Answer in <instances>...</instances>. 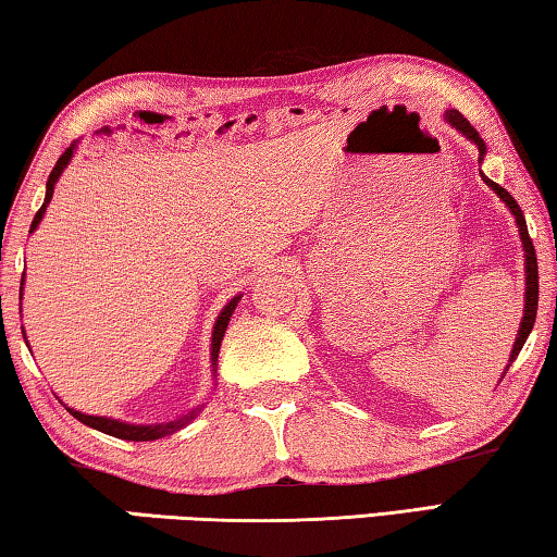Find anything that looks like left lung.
<instances>
[{"instance_id":"1","label":"left lung","mask_w":557,"mask_h":557,"mask_svg":"<svg viewBox=\"0 0 557 557\" xmlns=\"http://www.w3.org/2000/svg\"><path fill=\"white\" fill-rule=\"evenodd\" d=\"M444 121L449 123L451 127H457L461 135H467V138L479 148V162L484 160L486 145H484V140H481V135L476 133V127H473L467 121V117H463L459 111H446L444 113ZM481 177H484V175H481ZM484 182L500 197V202H506V207L510 209V214L516 216L518 234H521L523 251H525V306H523V321H521V331H518V338L513 343V350H510V358H508V364H506V370H508L510 364H513V360L518 358V352H521L523 343L528 341V335H531L533 323H535V313H537V259H535V246L531 242V236H528V226H525V219H523L521 207H518L516 199L510 197L504 187L496 185L494 180L484 177ZM506 370H504V375H506Z\"/></svg>"}]
</instances>
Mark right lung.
Segmentation results:
<instances>
[{
    "mask_svg": "<svg viewBox=\"0 0 557 557\" xmlns=\"http://www.w3.org/2000/svg\"><path fill=\"white\" fill-rule=\"evenodd\" d=\"M73 152H76V143H73L71 148H66V152H63L61 158L57 160V165H53L51 175H49V180H47V197H44V205H41L39 212H36V216H34L32 232L36 230V226H39V222L44 219V212H47V207H49L51 197H53V187H57L61 172L66 170V165L71 162ZM22 286H24V276H22ZM239 300H242V294L234 296V298L230 300V304H226V306L222 308V313L216 315V323H214V331H212V368H214V370H216L219 348H222V341H224V331H226V325H230V318H232L234 308H236V304H239ZM66 409H69V412H71L73 417L78 419V422H84L86 426H94V430L103 432V434L117 436V440H127V442H152V440H162V436H168V434H172V432L182 430V426L193 422V419L199 414V409H202V407H197V409H193V412H189V414H182L180 419H172V422H165V424H127V422H121V419L84 414V412H76V409H71V407H66Z\"/></svg>",
    "mask_w": 557,
    "mask_h": 557,
    "instance_id": "obj_1",
    "label": "right lung"
}]
</instances>
